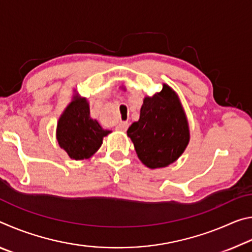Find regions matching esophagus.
Returning <instances> with one entry per match:
<instances>
[{"label":"esophagus","instance_id":"34e87169","mask_svg":"<svg viewBox=\"0 0 252 252\" xmlns=\"http://www.w3.org/2000/svg\"><path fill=\"white\" fill-rule=\"evenodd\" d=\"M127 126H129V123L127 122H119V125L117 126L116 129L119 131H126L127 129Z\"/></svg>","mask_w":252,"mask_h":252}]
</instances>
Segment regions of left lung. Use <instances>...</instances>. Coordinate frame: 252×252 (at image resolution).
I'll return each instance as SVG.
<instances>
[{
	"mask_svg": "<svg viewBox=\"0 0 252 252\" xmlns=\"http://www.w3.org/2000/svg\"><path fill=\"white\" fill-rule=\"evenodd\" d=\"M126 133L146 167L164 168L177 161L189 144L190 129L176 91L163 83L160 92L144 97L140 119Z\"/></svg>",
	"mask_w": 252,
	"mask_h": 252,
	"instance_id": "left-lung-1",
	"label": "left lung"
}]
</instances>
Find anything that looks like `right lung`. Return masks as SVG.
<instances>
[{
  "instance_id": "add662e5",
  "label": "right lung",
  "mask_w": 252,
  "mask_h": 252,
  "mask_svg": "<svg viewBox=\"0 0 252 252\" xmlns=\"http://www.w3.org/2000/svg\"><path fill=\"white\" fill-rule=\"evenodd\" d=\"M109 133L110 130H104L91 118L88 100L74 93L58 121L59 146L72 160L89 159L99 150L103 138Z\"/></svg>"
}]
</instances>
